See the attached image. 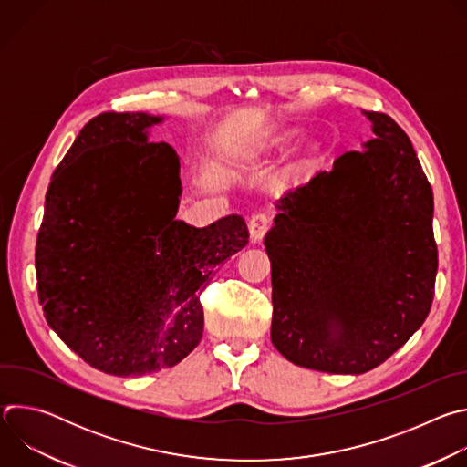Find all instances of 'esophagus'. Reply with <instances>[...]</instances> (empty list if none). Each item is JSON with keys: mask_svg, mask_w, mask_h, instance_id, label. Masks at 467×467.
<instances>
[{"mask_svg": "<svg viewBox=\"0 0 467 467\" xmlns=\"http://www.w3.org/2000/svg\"><path fill=\"white\" fill-rule=\"evenodd\" d=\"M270 223H272V220H270L268 214L258 213V214L251 216V220H249V234H251V240H253V242H260V240L265 236V233H268Z\"/></svg>", "mask_w": 467, "mask_h": 467, "instance_id": "34e87169", "label": "esophagus"}]
</instances>
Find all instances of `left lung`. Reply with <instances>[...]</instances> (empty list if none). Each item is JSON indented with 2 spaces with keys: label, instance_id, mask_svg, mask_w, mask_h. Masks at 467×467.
I'll use <instances>...</instances> for the list:
<instances>
[{
  "label": "left lung",
  "instance_id": "obj_1",
  "mask_svg": "<svg viewBox=\"0 0 467 467\" xmlns=\"http://www.w3.org/2000/svg\"><path fill=\"white\" fill-rule=\"evenodd\" d=\"M371 139L290 192L264 238L272 344L301 368L360 375L429 316L438 272L434 197L407 132L362 112Z\"/></svg>",
  "mask_w": 467,
  "mask_h": 467
}]
</instances>
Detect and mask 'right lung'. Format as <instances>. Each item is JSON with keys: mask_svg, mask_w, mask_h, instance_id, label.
I'll list each match as a JSON object with an SVG mask.
<instances>
[{"mask_svg": "<svg viewBox=\"0 0 467 467\" xmlns=\"http://www.w3.org/2000/svg\"><path fill=\"white\" fill-rule=\"evenodd\" d=\"M164 116L103 112L57 166L36 238L47 325L92 368L118 377L179 364L203 337L199 294L249 242L240 214L177 220L181 161L150 142Z\"/></svg>", "mask_w": 467, "mask_h": 467, "instance_id": "1", "label": "right lung"}]
</instances>
